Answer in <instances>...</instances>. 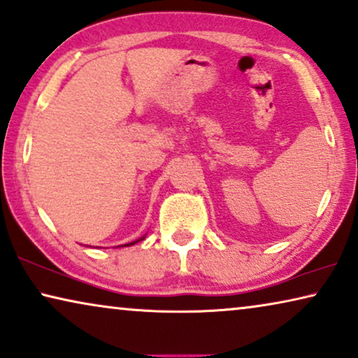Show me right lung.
I'll return each mask as SVG.
<instances>
[{"mask_svg": "<svg viewBox=\"0 0 358 358\" xmlns=\"http://www.w3.org/2000/svg\"><path fill=\"white\" fill-rule=\"evenodd\" d=\"M145 236H141L139 240H136V241H131V243H127V245H120V246H131V245H134V243H138V241H141V240H144Z\"/></svg>", "mask_w": 358, "mask_h": 358, "instance_id": "1", "label": "right lung"}]
</instances>
